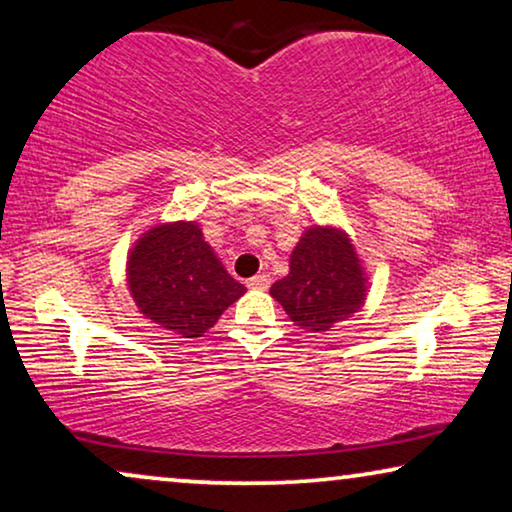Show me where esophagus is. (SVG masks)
Wrapping results in <instances>:
<instances>
[{
    "label": "esophagus",
    "instance_id": "obj_1",
    "mask_svg": "<svg viewBox=\"0 0 512 512\" xmlns=\"http://www.w3.org/2000/svg\"><path fill=\"white\" fill-rule=\"evenodd\" d=\"M271 285V278L266 276V273H259V276L248 278V287L250 290H266V287Z\"/></svg>",
    "mask_w": 512,
    "mask_h": 512
}]
</instances>
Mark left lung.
Instances as JSON below:
<instances>
[{
	"label": "left lung",
	"instance_id": "1",
	"mask_svg": "<svg viewBox=\"0 0 512 512\" xmlns=\"http://www.w3.org/2000/svg\"><path fill=\"white\" fill-rule=\"evenodd\" d=\"M271 297L306 331H329L350 318L366 299L355 243L338 227H308L290 255V273L271 285Z\"/></svg>",
	"mask_w": 512,
	"mask_h": 512
}]
</instances>
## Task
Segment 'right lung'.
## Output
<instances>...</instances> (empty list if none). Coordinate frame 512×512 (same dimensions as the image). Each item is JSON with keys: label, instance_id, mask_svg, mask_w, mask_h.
<instances>
[{"label": "right lung", "instance_id": "right-lung-1", "mask_svg": "<svg viewBox=\"0 0 512 512\" xmlns=\"http://www.w3.org/2000/svg\"><path fill=\"white\" fill-rule=\"evenodd\" d=\"M127 285L148 320L181 338L204 336L246 292L204 241L197 222L185 220L150 227L134 243Z\"/></svg>", "mask_w": 512, "mask_h": 512}]
</instances>
